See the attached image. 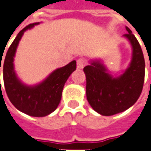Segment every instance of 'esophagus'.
I'll return each mask as SVG.
<instances>
[{
	"label": "esophagus",
	"mask_w": 151,
	"mask_h": 151,
	"mask_svg": "<svg viewBox=\"0 0 151 151\" xmlns=\"http://www.w3.org/2000/svg\"><path fill=\"white\" fill-rule=\"evenodd\" d=\"M85 64H86V62L83 58H79V59L77 60V68L78 69L83 68V67L85 66Z\"/></svg>",
	"instance_id": "1"
}]
</instances>
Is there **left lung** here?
Instances as JSON below:
<instances>
[{"mask_svg":"<svg viewBox=\"0 0 151 151\" xmlns=\"http://www.w3.org/2000/svg\"><path fill=\"white\" fill-rule=\"evenodd\" d=\"M124 36L133 47V58L124 73L114 78L100 62L83 68L86 77V95L89 105L103 116H112L132 106L140 95L145 81V58L140 45L126 27Z\"/></svg>","mask_w":151,"mask_h":151,"instance_id":"obj_1","label":"left lung"}]
</instances>
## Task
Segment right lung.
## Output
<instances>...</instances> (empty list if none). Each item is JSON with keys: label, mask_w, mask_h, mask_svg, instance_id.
Instances as JSON below:
<instances>
[{"label": "right lung", "mask_w": 151, "mask_h": 151, "mask_svg": "<svg viewBox=\"0 0 151 151\" xmlns=\"http://www.w3.org/2000/svg\"><path fill=\"white\" fill-rule=\"evenodd\" d=\"M39 23H31L21 30L6 52L3 64V81L6 95L17 110L32 116H45L54 111L62 98L66 81L76 70V61L55 70L40 84L29 87L20 82L13 69V57L23 33ZM2 56L1 57V59ZM0 63V71H1ZM1 86V81H0Z\"/></svg>", "instance_id": "add662e5"}]
</instances>
